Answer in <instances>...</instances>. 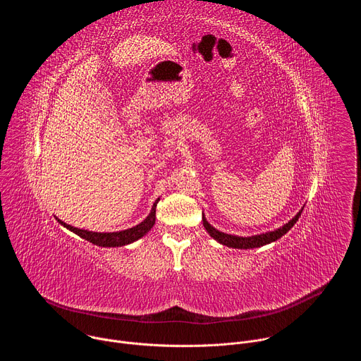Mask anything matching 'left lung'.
I'll return each instance as SVG.
<instances>
[{
    "label": "left lung",
    "mask_w": 361,
    "mask_h": 361,
    "mask_svg": "<svg viewBox=\"0 0 361 361\" xmlns=\"http://www.w3.org/2000/svg\"><path fill=\"white\" fill-rule=\"evenodd\" d=\"M301 216V212L297 213V216L294 219H291L287 224H284L283 227L274 230V231H269L264 234H257V235H251V237H238V235H231V234H226L223 231H219L217 228H214L205 217L202 216V226L204 228L209 231V234L217 240L220 244H224L227 247H233V248H255V247H262L266 244H270L276 240H279L280 237H283L298 220V217Z\"/></svg>",
    "instance_id": "1"
}]
</instances>
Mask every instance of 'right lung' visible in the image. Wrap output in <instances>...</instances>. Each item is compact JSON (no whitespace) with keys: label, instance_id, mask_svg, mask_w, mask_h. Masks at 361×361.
I'll return each mask as SVG.
<instances>
[{"label":"right lung","instance_id":"1","mask_svg":"<svg viewBox=\"0 0 361 361\" xmlns=\"http://www.w3.org/2000/svg\"><path fill=\"white\" fill-rule=\"evenodd\" d=\"M160 198L156 200L154 202L151 213L148 214V217L140 223L138 226L128 228V230H123V231H117V233H94V231H87V230H80L75 227H71L68 224H66L64 221L59 220V223L64 227H67L68 230H71L73 233H75L77 235H80L81 238L95 244V245H101V247H120V245H126L130 244L138 238H141L142 235H145L156 223V207H157V202Z\"/></svg>","mask_w":361,"mask_h":361}]
</instances>
